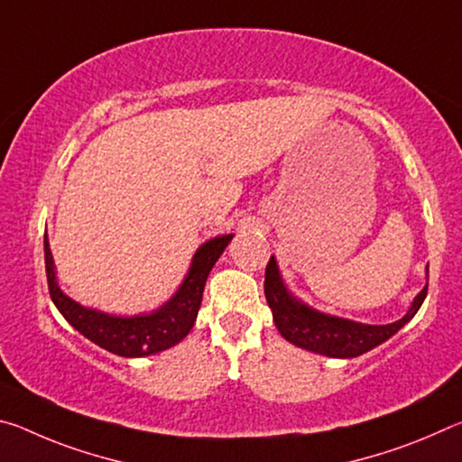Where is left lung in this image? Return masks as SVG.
Returning a JSON list of instances; mask_svg holds the SVG:
<instances>
[{
  "instance_id": "left-lung-1",
  "label": "left lung",
  "mask_w": 462,
  "mask_h": 462,
  "mask_svg": "<svg viewBox=\"0 0 462 462\" xmlns=\"http://www.w3.org/2000/svg\"><path fill=\"white\" fill-rule=\"evenodd\" d=\"M426 295L428 285L416 295L408 314L393 324H358L353 319L319 314V311L297 301L281 281L277 263L273 256L267 263V269H264V297H267L269 308L273 310V319H275L281 336L295 344V346L334 358H353L379 346L381 342L391 338L402 326L416 316Z\"/></svg>"
}]
</instances>
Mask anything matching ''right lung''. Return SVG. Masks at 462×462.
<instances>
[{
  "label": "right lung",
  "mask_w": 462,
  "mask_h": 462,
  "mask_svg": "<svg viewBox=\"0 0 462 462\" xmlns=\"http://www.w3.org/2000/svg\"><path fill=\"white\" fill-rule=\"evenodd\" d=\"M232 234L212 238L206 245H201L193 256L191 269L187 273L183 285L179 287V291L161 310L146 316L118 318L83 308L60 291L57 279H54V263L49 240H46L44 234V264L49 291L57 310L85 338H89L97 346L118 356H148L175 346L177 342H181L189 334L195 318H198L203 287H206L209 271H212L216 261L220 259V254L228 246Z\"/></svg>",
  "instance_id": "right-lung-1"
}]
</instances>
